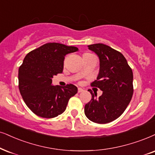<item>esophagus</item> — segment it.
<instances>
[{"label": "esophagus", "mask_w": 155, "mask_h": 155, "mask_svg": "<svg viewBox=\"0 0 155 155\" xmlns=\"http://www.w3.org/2000/svg\"><path fill=\"white\" fill-rule=\"evenodd\" d=\"M83 91H84V89H81V88H79V89H78V92H79V93H81V92H83Z\"/></svg>", "instance_id": "34e87169"}]
</instances>
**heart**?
<instances>
[{"mask_svg":"<svg viewBox=\"0 0 155 155\" xmlns=\"http://www.w3.org/2000/svg\"><path fill=\"white\" fill-rule=\"evenodd\" d=\"M89 55H91L90 54H84L83 57H85V56H89Z\"/></svg>","mask_w":155,"mask_h":155,"instance_id":"heart-1","label":"heart"}]
</instances>
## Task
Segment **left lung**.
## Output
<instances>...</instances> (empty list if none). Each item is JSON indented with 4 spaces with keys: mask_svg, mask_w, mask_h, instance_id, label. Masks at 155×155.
<instances>
[{
    "mask_svg": "<svg viewBox=\"0 0 155 155\" xmlns=\"http://www.w3.org/2000/svg\"><path fill=\"white\" fill-rule=\"evenodd\" d=\"M99 58L97 80L91 84L99 88L102 94L91 99L84 107L88 119L98 124H107L120 117L130 104L133 95V73L122 54L103 44L88 46Z\"/></svg>",
    "mask_w": 155,
    "mask_h": 155,
    "instance_id": "8db88e82",
    "label": "left lung"
}]
</instances>
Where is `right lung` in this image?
<instances>
[{"instance_id":"right-lung-1","label":"right lung","mask_w":155,"mask_h":155,"mask_svg":"<svg viewBox=\"0 0 155 155\" xmlns=\"http://www.w3.org/2000/svg\"><path fill=\"white\" fill-rule=\"evenodd\" d=\"M75 46L48 43L29 52L18 70V87L27 107L37 116L54 118L66 110L77 93L73 84L52 85V78L63 71L64 56L77 51Z\"/></svg>"}]
</instances>
